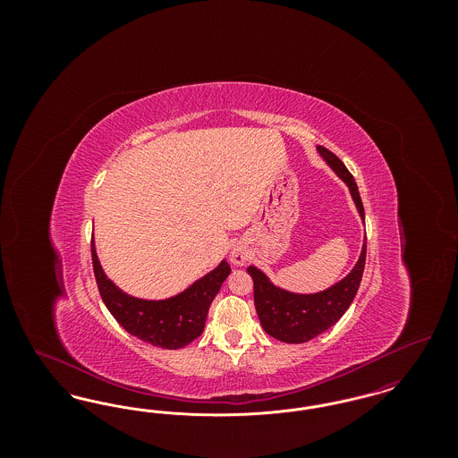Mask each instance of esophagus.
Segmentation results:
<instances>
[{
    "mask_svg": "<svg viewBox=\"0 0 458 458\" xmlns=\"http://www.w3.org/2000/svg\"><path fill=\"white\" fill-rule=\"evenodd\" d=\"M230 262L235 266H245L247 262V252L242 247H233L230 252Z\"/></svg>",
    "mask_w": 458,
    "mask_h": 458,
    "instance_id": "esophagus-1",
    "label": "esophagus"
}]
</instances>
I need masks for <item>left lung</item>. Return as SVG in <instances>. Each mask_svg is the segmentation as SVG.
Returning <instances> with one entry per match:
<instances>
[{"label": "left lung", "mask_w": 458, "mask_h": 458, "mask_svg": "<svg viewBox=\"0 0 458 458\" xmlns=\"http://www.w3.org/2000/svg\"><path fill=\"white\" fill-rule=\"evenodd\" d=\"M327 166L349 187L352 200L364 223V206L359 196L357 183L345 165L327 148H316ZM366 237L359 261L349 275L327 290L316 293H295L273 284L266 273L256 266H249L247 273L254 282V304L261 321V327L273 338L284 344H304L338 323L347 312L362 280L366 264Z\"/></svg>", "instance_id": "1"}]
</instances>
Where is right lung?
Returning a JSON list of instances; mask_svg holds the SVG:
<instances>
[{"label":"right lung","mask_w":458,"mask_h":458,"mask_svg":"<svg viewBox=\"0 0 458 458\" xmlns=\"http://www.w3.org/2000/svg\"><path fill=\"white\" fill-rule=\"evenodd\" d=\"M94 276L101 299L120 327L154 347L176 350L189 345L204 331L209 305L232 273L228 262L218 266L174 297L149 301L123 292L106 276L92 240Z\"/></svg>","instance_id":"add662e5"}]
</instances>
